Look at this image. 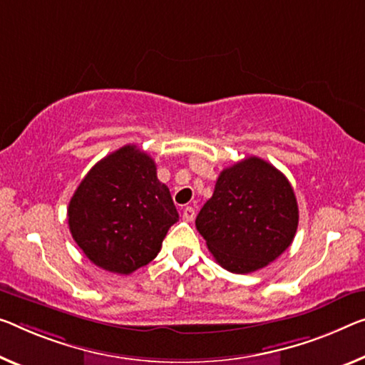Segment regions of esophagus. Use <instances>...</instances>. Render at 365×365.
Segmentation results:
<instances>
[{
	"label": "esophagus",
	"mask_w": 365,
	"mask_h": 365,
	"mask_svg": "<svg viewBox=\"0 0 365 365\" xmlns=\"http://www.w3.org/2000/svg\"><path fill=\"white\" fill-rule=\"evenodd\" d=\"M182 218L186 222H192L194 218H195V210H194V207H186V209L182 210Z\"/></svg>",
	"instance_id": "obj_1"
}]
</instances>
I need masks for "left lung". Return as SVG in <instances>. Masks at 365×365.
I'll return each instance as SVG.
<instances>
[{"mask_svg":"<svg viewBox=\"0 0 365 365\" xmlns=\"http://www.w3.org/2000/svg\"><path fill=\"white\" fill-rule=\"evenodd\" d=\"M299 205L289 179L250 156L225 168L195 227L223 269L255 272L284 253L295 237Z\"/></svg>","mask_w":365,"mask_h":365,"instance_id":"obj_1","label":"left lung"}]
</instances>
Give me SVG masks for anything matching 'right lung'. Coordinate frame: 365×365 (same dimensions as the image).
Returning <instances> with one entry per match:
<instances>
[{"label":"right lung","instance_id":"add662e5","mask_svg":"<svg viewBox=\"0 0 365 365\" xmlns=\"http://www.w3.org/2000/svg\"><path fill=\"white\" fill-rule=\"evenodd\" d=\"M179 220L156 165L135 145L98 161L68 204V227L83 253L101 269L132 274L160 253Z\"/></svg>","mask_w":365,"mask_h":365}]
</instances>
